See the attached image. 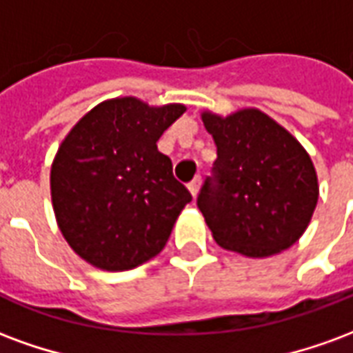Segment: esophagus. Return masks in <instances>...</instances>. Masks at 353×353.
<instances>
[{"instance_id":"34e87169","label":"esophagus","mask_w":353,"mask_h":353,"mask_svg":"<svg viewBox=\"0 0 353 353\" xmlns=\"http://www.w3.org/2000/svg\"><path fill=\"white\" fill-rule=\"evenodd\" d=\"M187 187H189V191H191L192 196L196 199V194H199V191H200V176L194 177V179H192L191 183L187 185Z\"/></svg>"}]
</instances>
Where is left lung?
I'll list each match as a JSON object with an SVG mask.
<instances>
[{
    "label": "left lung",
    "instance_id": "8db88e82",
    "mask_svg": "<svg viewBox=\"0 0 353 353\" xmlns=\"http://www.w3.org/2000/svg\"><path fill=\"white\" fill-rule=\"evenodd\" d=\"M217 145L215 179L199 208L223 250L252 259L285 252L310 225L318 174L301 141L257 108L230 115L202 111Z\"/></svg>",
    "mask_w": 353,
    "mask_h": 353
}]
</instances>
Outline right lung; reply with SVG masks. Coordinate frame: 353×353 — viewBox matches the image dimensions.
<instances>
[{"label": "right lung", "instance_id": "obj_1", "mask_svg": "<svg viewBox=\"0 0 353 353\" xmlns=\"http://www.w3.org/2000/svg\"><path fill=\"white\" fill-rule=\"evenodd\" d=\"M185 109L111 98L60 143L50 166L52 210L65 242L88 265L130 270L164 250L192 196L157 141Z\"/></svg>", "mask_w": 353, "mask_h": 353}]
</instances>
